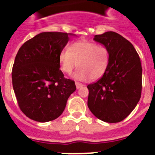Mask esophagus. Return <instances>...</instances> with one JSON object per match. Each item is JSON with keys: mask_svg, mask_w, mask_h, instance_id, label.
Wrapping results in <instances>:
<instances>
[{"mask_svg": "<svg viewBox=\"0 0 155 155\" xmlns=\"http://www.w3.org/2000/svg\"><path fill=\"white\" fill-rule=\"evenodd\" d=\"M75 84H76L77 89H79L80 87H81L82 86H83V84H81V83H79V82H75Z\"/></svg>", "mask_w": 155, "mask_h": 155, "instance_id": "34e87169", "label": "esophagus"}]
</instances>
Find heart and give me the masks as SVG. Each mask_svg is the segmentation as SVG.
<instances>
[{"label": "heart", "instance_id": "b5f03b06", "mask_svg": "<svg viewBox=\"0 0 155 155\" xmlns=\"http://www.w3.org/2000/svg\"><path fill=\"white\" fill-rule=\"evenodd\" d=\"M109 63V53L102 46L88 41H78L71 43L68 50H63L59 55L61 70L66 74H71L75 68L80 69L74 78L84 81L91 78L96 80L102 76Z\"/></svg>", "mask_w": 155, "mask_h": 155}]
</instances>
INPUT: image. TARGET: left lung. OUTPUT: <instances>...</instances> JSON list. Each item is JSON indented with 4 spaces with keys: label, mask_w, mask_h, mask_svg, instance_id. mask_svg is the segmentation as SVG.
<instances>
[{
    "label": "left lung",
    "mask_w": 155,
    "mask_h": 155,
    "mask_svg": "<svg viewBox=\"0 0 155 155\" xmlns=\"http://www.w3.org/2000/svg\"><path fill=\"white\" fill-rule=\"evenodd\" d=\"M109 53L103 76L88 84L87 106L97 118L119 123L130 114L139 102L142 90V68L131 42L114 31L94 35Z\"/></svg>",
    "instance_id": "left-lung-1"
}]
</instances>
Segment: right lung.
<instances>
[{"label":"right lung","mask_w":155,"mask_h":155,"mask_svg":"<svg viewBox=\"0 0 155 155\" xmlns=\"http://www.w3.org/2000/svg\"><path fill=\"white\" fill-rule=\"evenodd\" d=\"M72 33L42 32L19 49L12 68V84L19 107L26 116L45 123L58 118L76 90L64 78L59 55Z\"/></svg>","instance_id":"1"}]
</instances>
